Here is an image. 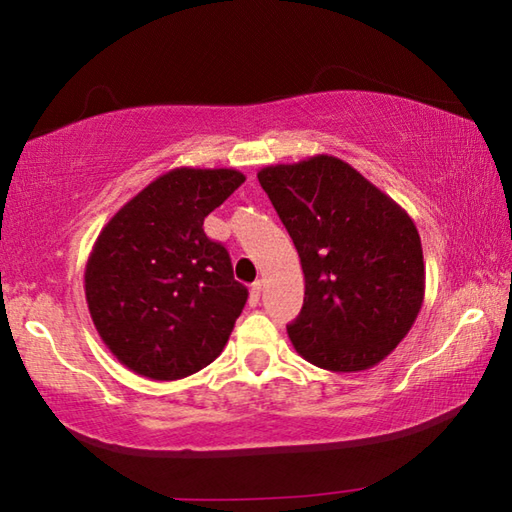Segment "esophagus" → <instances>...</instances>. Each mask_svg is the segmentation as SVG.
Here are the masks:
<instances>
[{
	"instance_id": "esophagus-1",
	"label": "esophagus",
	"mask_w": 512,
	"mask_h": 512,
	"mask_svg": "<svg viewBox=\"0 0 512 512\" xmlns=\"http://www.w3.org/2000/svg\"><path fill=\"white\" fill-rule=\"evenodd\" d=\"M262 287H264V284L257 280V282L253 284V289H250V302H253V305H257L259 296H262Z\"/></svg>"
}]
</instances>
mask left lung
Returning a JSON list of instances; mask_svg holds the SVG:
<instances>
[{
  "mask_svg": "<svg viewBox=\"0 0 512 512\" xmlns=\"http://www.w3.org/2000/svg\"><path fill=\"white\" fill-rule=\"evenodd\" d=\"M293 239L305 302L287 327L302 359L332 372L377 366L424 302L418 228L391 196L334 155L259 169Z\"/></svg>",
  "mask_w": 512,
  "mask_h": 512,
  "instance_id": "left-lung-1",
  "label": "left lung"
}]
</instances>
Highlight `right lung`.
Returning a JSON list of instances; mask_svg holds the SVG:
<instances>
[{
	"label": "right lung",
	"mask_w": 512,
	"mask_h": 512,
	"mask_svg": "<svg viewBox=\"0 0 512 512\" xmlns=\"http://www.w3.org/2000/svg\"><path fill=\"white\" fill-rule=\"evenodd\" d=\"M244 180L237 169H171L103 225L85 264V300L128 370L176 381L223 352L248 289L203 221Z\"/></svg>",
	"instance_id": "obj_1"
}]
</instances>
